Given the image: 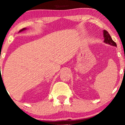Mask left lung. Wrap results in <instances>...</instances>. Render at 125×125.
I'll return each mask as SVG.
<instances>
[{
    "label": "left lung",
    "mask_w": 125,
    "mask_h": 125,
    "mask_svg": "<svg viewBox=\"0 0 125 125\" xmlns=\"http://www.w3.org/2000/svg\"><path fill=\"white\" fill-rule=\"evenodd\" d=\"M103 36L104 38V42H105V43L107 44H109V45H110L112 46H113V47H117V44H116L115 42L112 40V37H111L110 35H109L108 32L105 30H104Z\"/></svg>",
    "instance_id": "obj_1"
}]
</instances>
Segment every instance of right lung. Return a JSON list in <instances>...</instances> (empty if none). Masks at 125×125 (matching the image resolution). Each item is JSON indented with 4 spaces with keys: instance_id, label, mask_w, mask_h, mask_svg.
Wrapping results in <instances>:
<instances>
[{
    "instance_id": "right-lung-1",
    "label": "right lung",
    "mask_w": 125,
    "mask_h": 125,
    "mask_svg": "<svg viewBox=\"0 0 125 125\" xmlns=\"http://www.w3.org/2000/svg\"><path fill=\"white\" fill-rule=\"evenodd\" d=\"M27 30V28H23V29H22V30H21L19 31V32H23V31H25V30Z\"/></svg>"
}]
</instances>
